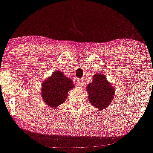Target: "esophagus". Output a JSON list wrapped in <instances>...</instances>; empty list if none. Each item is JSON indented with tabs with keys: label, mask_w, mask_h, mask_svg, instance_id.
I'll list each match as a JSON object with an SVG mask.
<instances>
[{
	"label": "esophagus",
	"mask_w": 153,
	"mask_h": 153,
	"mask_svg": "<svg viewBox=\"0 0 153 153\" xmlns=\"http://www.w3.org/2000/svg\"><path fill=\"white\" fill-rule=\"evenodd\" d=\"M76 83L77 85H79V86H82L83 85V80L82 79H76Z\"/></svg>",
	"instance_id": "34e87169"
}]
</instances>
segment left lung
Returning <instances> with one entry per match:
<instances>
[{"mask_svg": "<svg viewBox=\"0 0 153 153\" xmlns=\"http://www.w3.org/2000/svg\"><path fill=\"white\" fill-rule=\"evenodd\" d=\"M93 78V82L87 85L86 89L89 101L91 105L98 109H103L108 107L111 102L114 89L103 74H96Z\"/></svg>", "mask_w": 153, "mask_h": 153, "instance_id": "obj_1", "label": "left lung"}]
</instances>
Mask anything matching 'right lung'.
Returning <instances> with one entry per match:
<instances>
[{"label":"right lung","instance_id":"right-lung-1","mask_svg":"<svg viewBox=\"0 0 153 153\" xmlns=\"http://www.w3.org/2000/svg\"><path fill=\"white\" fill-rule=\"evenodd\" d=\"M74 86L72 81L65 76L61 71L54 72L42 83V99L47 105L56 107L65 102L68 91Z\"/></svg>","mask_w":153,"mask_h":153}]
</instances>
